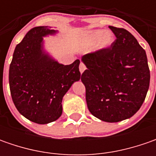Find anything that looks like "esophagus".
<instances>
[{
  "label": "esophagus",
  "instance_id": "esophagus-1",
  "mask_svg": "<svg viewBox=\"0 0 156 156\" xmlns=\"http://www.w3.org/2000/svg\"><path fill=\"white\" fill-rule=\"evenodd\" d=\"M86 69V66L83 64L82 62L80 63V66H79V70H80V72H81V74H82L83 72H84V70Z\"/></svg>",
  "mask_w": 156,
  "mask_h": 156
}]
</instances>
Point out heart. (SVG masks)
Segmentation results:
<instances>
[{
	"label": "heart",
	"instance_id": "b5f03b06",
	"mask_svg": "<svg viewBox=\"0 0 156 156\" xmlns=\"http://www.w3.org/2000/svg\"><path fill=\"white\" fill-rule=\"evenodd\" d=\"M112 41L113 38L110 34H105V31L103 30H95L88 34L87 43L89 47H94L101 41V48H106L110 45Z\"/></svg>",
	"mask_w": 156,
	"mask_h": 156
}]
</instances>
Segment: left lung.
I'll return each instance as SVG.
<instances>
[{"label": "left lung", "instance_id": "obj_1", "mask_svg": "<svg viewBox=\"0 0 156 156\" xmlns=\"http://www.w3.org/2000/svg\"><path fill=\"white\" fill-rule=\"evenodd\" d=\"M116 39L110 47L81 57L87 69L81 80L88 110L107 122L133 116L146 98L150 71L145 50L131 33L109 26Z\"/></svg>", "mask_w": 156, "mask_h": 156}]
</instances>
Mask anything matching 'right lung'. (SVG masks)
<instances>
[{
	"mask_svg": "<svg viewBox=\"0 0 156 156\" xmlns=\"http://www.w3.org/2000/svg\"><path fill=\"white\" fill-rule=\"evenodd\" d=\"M55 30L30 29L15 47L9 67V87L19 113L29 121L47 124L62 114V98L80 80V60L70 65L58 63L43 50V38Z\"/></svg>",
	"mask_w": 156,
	"mask_h": 156,
	"instance_id": "obj_1",
	"label": "right lung"
}]
</instances>
